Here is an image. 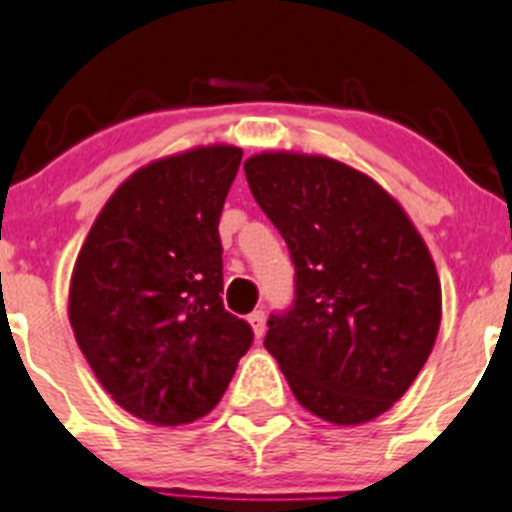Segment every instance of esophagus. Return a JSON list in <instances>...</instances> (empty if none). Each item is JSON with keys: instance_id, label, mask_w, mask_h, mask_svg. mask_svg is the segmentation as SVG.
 <instances>
[{"instance_id": "34e87169", "label": "esophagus", "mask_w": 512, "mask_h": 512, "mask_svg": "<svg viewBox=\"0 0 512 512\" xmlns=\"http://www.w3.org/2000/svg\"><path fill=\"white\" fill-rule=\"evenodd\" d=\"M247 321H250L255 338H262V333H265V313H262V310H255V313H250Z\"/></svg>"}]
</instances>
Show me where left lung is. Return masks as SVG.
<instances>
[{"label": "left lung", "instance_id": "8db88e82", "mask_svg": "<svg viewBox=\"0 0 512 512\" xmlns=\"http://www.w3.org/2000/svg\"><path fill=\"white\" fill-rule=\"evenodd\" d=\"M245 174L295 265V300L270 315L265 348L315 417L371 422L437 341L442 288L427 245L389 191L341 161L267 151Z\"/></svg>", "mask_w": 512, "mask_h": 512}]
</instances>
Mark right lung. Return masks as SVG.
I'll return each mask as SVG.
<instances>
[{
    "mask_svg": "<svg viewBox=\"0 0 512 512\" xmlns=\"http://www.w3.org/2000/svg\"><path fill=\"white\" fill-rule=\"evenodd\" d=\"M242 151L224 143L128 176L100 209L70 280V326L100 386L143 422L176 427L219 404L252 346L222 303L219 214Z\"/></svg>",
    "mask_w": 512,
    "mask_h": 512,
    "instance_id": "1",
    "label": "right lung"
}]
</instances>
